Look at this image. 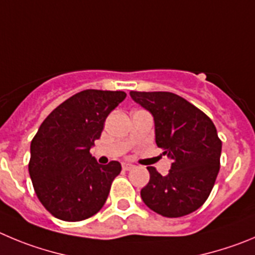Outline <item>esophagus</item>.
<instances>
[{
    "instance_id": "esophagus-1",
    "label": "esophagus",
    "mask_w": 255,
    "mask_h": 255,
    "mask_svg": "<svg viewBox=\"0 0 255 255\" xmlns=\"http://www.w3.org/2000/svg\"><path fill=\"white\" fill-rule=\"evenodd\" d=\"M134 167V165H132V163H129V162H122V168L125 171H129V170H132V168Z\"/></svg>"
}]
</instances>
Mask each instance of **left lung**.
Returning a JSON list of instances; mask_svg holds the SVG:
<instances>
[{
  "label": "left lung",
  "instance_id": "obj_1",
  "mask_svg": "<svg viewBox=\"0 0 255 255\" xmlns=\"http://www.w3.org/2000/svg\"><path fill=\"white\" fill-rule=\"evenodd\" d=\"M130 98L154 121L156 144L172 160L166 176L147 167L143 203L166 218H180L206 201L220 170L221 141L204 112L170 92H130Z\"/></svg>",
  "mask_w": 255,
  "mask_h": 255
}]
</instances>
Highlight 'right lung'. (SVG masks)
<instances>
[{
  "instance_id": "right-lung-1",
  "label": "right lung",
  "mask_w": 255,
  "mask_h": 255,
  "mask_svg": "<svg viewBox=\"0 0 255 255\" xmlns=\"http://www.w3.org/2000/svg\"><path fill=\"white\" fill-rule=\"evenodd\" d=\"M125 92L88 89L74 94L45 118L31 141V181L40 203L64 221H80L103 208L118 161L99 165L90 154L108 114Z\"/></svg>"
}]
</instances>
